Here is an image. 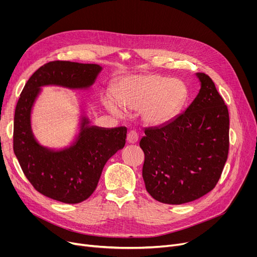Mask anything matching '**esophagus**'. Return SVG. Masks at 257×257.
<instances>
[{
	"instance_id": "34e87169",
	"label": "esophagus",
	"mask_w": 257,
	"mask_h": 257,
	"mask_svg": "<svg viewBox=\"0 0 257 257\" xmlns=\"http://www.w3.org/2000/svg\"><path fill=\"white\" fill-rule=\"evenodd\" d=\"M139 141V136L138 132L136 130H131L127 134V142L129 144H136Z\"/></svg>"
}]
</instances>
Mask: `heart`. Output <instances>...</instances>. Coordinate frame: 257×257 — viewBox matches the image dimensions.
<instances>
[{
    "instance_id": "b5f03b06",
    "label": "heart",
    "mask_w": 257,
    "mask_h": 257,
    "mask_svg": "<svg viewBox=\"0 0 257 257\" xmlns=\"http://www.w3.org/2000/svg\"><path fill=\"white\" fill-rule=\"evenodd\" d=\"M186 97L183 83L164 76L136 75L123 79L115 88V98L105 96L103 103L110 112L140 110L148 124L161 125L176 115Z\"/></svg>"
}]
</instances>
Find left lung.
Returning a JSON list of instances; mask_svg holds the SVG:
<instances>
[{
    "instance_id": "obj_1",
    "label": "left lung",
    "mask_w": 257,
    "mask_h": 257,
    "mask_svg": "<svg viewBox=\"0 0 257 257\" xmlns=\"http://www.w3.org/2000/svg\"><path fill=\"white\" fill-rule=\"evenodd\" d=\"M199 93L180 115L146 128L143 178L152 198L179 205L203 197L217 185L229 151L228 108L211 78L198 73Z\"/></svg>"
}]
</instances>
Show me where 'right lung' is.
<instances>
[{
    "label": "right lung",
    "instance_id": "obj_1",
    "mask_svg": "<svg viewBox=\"0 0 257 257\" xmlns=\"http://www.w3.org/2000/svg\"><path fill=\"white\" fill-rule=\"evenodd\" d=\"M101 67L98 64L50 61L27 81L17 103L13 124V151L35 190L62 203H80L91 196L102 170L112 155L123 149L126 127L102 129L83 123L77 143L67 150L52 152L40 147L30 128V111L39 87L56 84L70 88L90 85Z\"/></svg>",
    "mask_w": 257,
    "mask_h": 257
}]
</instances>
